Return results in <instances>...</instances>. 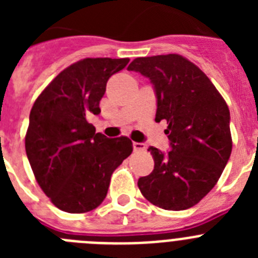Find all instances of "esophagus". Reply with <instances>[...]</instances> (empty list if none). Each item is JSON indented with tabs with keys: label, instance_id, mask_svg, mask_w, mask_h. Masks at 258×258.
<instances>
[{
	"label": "esophagus",
	"instance_id": "esophagus-1",
	"mask_svg": "<svg viewBox=\"0 0 258 258\" xmlns=\"http://www.w3.org/2000/svg\"><path fill=\"white\" fill-rule=\"evenodd\" d=\"M133 149H134V151H137V152L145 151L146 145H145V143H141V142H134L133 143Z\"/></svg>",
	"mask_w": 258,
	"mask_h": 258
}]
</instances>
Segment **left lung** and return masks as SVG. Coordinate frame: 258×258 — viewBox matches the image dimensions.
I'll return each instance as SVG.
<instances>
[{"label": "left lung", "mask_w": 258, "mask_h": 258, "mask_svg": "<svg viewBox=\"0 0 258 258\" xmlns=\"http://www.w3.org/2000/svg\"><path fill=\"white\" fill-rule=\"evenodd\" d=\"M127 71L151 81L155 120H166L170 145L168 152L149 147L154 170L138 187L159 208H191L214 187L231 155L229 107L207 75L178 54L136 58Z\"/></svg>", "instance_id": "left-lung-1"}]
</instances>
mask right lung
Instances as JSON below:
<instances>
[{
    "instance_id": "1",
    "label": "right lung",
    "mask_w": 258,
    "mask_h": 258,
    "mask_svg": "<svg viewBox=\"0 0 258 258\" xmlns=\"http://www.w3.org/2000/svg\"><path fill=\"white\" fill-rule=\"evenodd\" d=\"M127 58H86L46 86L29 115L26 152L40 187L68 213L93 211L104 200L113 170L133 151L126 137L107 138L88 121L99 115L108 79Z\"/></svg>"
}]
</instances>
